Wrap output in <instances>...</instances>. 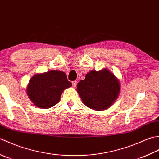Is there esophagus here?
Wrapping results in <instances>:
<instances>
[{
  "label": "esophagus",
  "mask_w": 159,
  "mask_h": 159,
  "mask_svg": "<svg viewBox=\"0 0 159 159\" xmlns=\"http://www.w3.org/2000/svg\"><path fill=\"white\" fill-rule=\"evenodd\" d=\"M77 81H73V82H72V84H73V87H75L77 86Z\"/></svg>",
  "instance_id": "obj_1"
}]
</instances>
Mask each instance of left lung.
I'll return each mask as SVG.
<instances>
[{"instance_id": "1", "label": "left lung", "mask_w": 159, "mask_h": 159, "mask_svg": "<svg viewBox=\"0 0 159 159\" xmlns=\"http://www.w3.org/2000/svg\"><path fill=\"white\" fill-rule=\"evenodd\" d=\"M83 103L95 111L108 108L117 98L120 91L119 80L109 70H91L77 86Z\"/></svg>"}]
</instances>
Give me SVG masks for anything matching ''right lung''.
<instances>
[{
	"label": "right lung",
	"instance_id": "obj_1",
	"mask_svg": "<svg viewBox=\"0 0 159 159\" xmlns=\"http://www.w3.org/2000/svg\"><path fill=\"white\" fill-rule=\"evenodd\" d=\"M71 86L72 83L62 71L50 70L32 77L27 93L34 105L46 109L57 104L64 89Z\"/></svg>",
	"mask_w": 159,
	"mask_h": 159
}]
</instances>
